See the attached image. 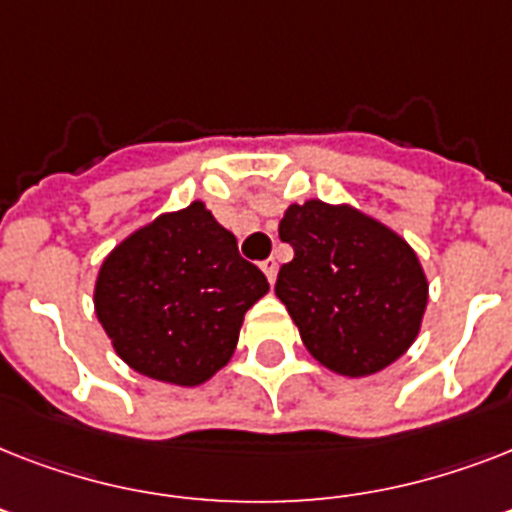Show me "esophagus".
Instances as JSON below:
<instances>
[{"label": "esophagus", "mask_w": 512, "mask_h": 512, "mask_svg": "<svg viewBox=\"0 0 512 512\" xmlns=\"http://www.w3.org/2000/svg\"><path fill=\"white\" fill-rule=\"evenodd\" d=\"M260 268H263V273L273 284V281H276V273H279V265H276V260H273V257H268V260H263V263H260Z\"/></svg>", "instance_id": "obj_1"}]
</instances>
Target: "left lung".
I'll return each mask as SVG.
<instances>
[{"instance_id": "1", "label": "left lung", "mask_w": 512, "mask_h": 512, "mask_svg": "<svg viewBox=\"0 0 512 512\" xmlns=\"http://www.w3.org/2000/svg\"><path fill=\"white\" fill-rule=\"evenodd\" d=\"M281 241L295 249L281 265L276 295L321 366L369 377L412 348L428 308V276L409 241L350 204H289Z\"/></svg>"}]
</instances>
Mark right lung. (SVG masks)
Returning a JSON list of instances; mask_svg holds the SVG:
<instances>
[{
  "instance_id": "right-lung-1",
  "label": "right lung",
  "mask_w": 512,
  "mask_h": 512,
  "mask_svg": "<svg viewBox=\"0 0 512 512\" xmlns=\"http://www.w3.org/2000/svg\"><path fill=\"white\" fill-rule=\"evenodd\" d=\"M268 279L204 201L162 212L100 263L95 316L116 356L143 377L196 388L231 361L244 313Z\"/></svg>"
}]
</instances>
